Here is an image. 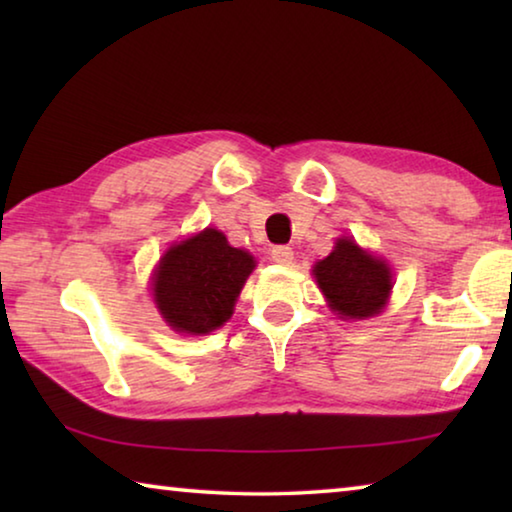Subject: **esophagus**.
I'll use <instances>...</instances> for the list:
<instances>
[{"label": "esophagus", "instance_id": "34e87169", "mask_svg": "<svg viewBox=\"0 0 512 512\" xmlns=\"http://www.w3.org/2000/svg\"><path fill=\"white\" fill-rule=\"evenodd\" d=\"M271 257H273V262L287 266V264H291V259H293V248H289V246H275L271 250Z\"/></svg>", "mask_w": 512, "mask_h": 512}]
</instances>
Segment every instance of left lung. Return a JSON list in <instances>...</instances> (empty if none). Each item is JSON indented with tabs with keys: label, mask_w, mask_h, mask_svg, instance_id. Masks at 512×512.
<instances>
[{
	"label": "left lung",
	"mask_w": 512,
	"mask_h": 512,
	"mask_svg": "<svg viewBox=\"0 0 512 512\" xmlns=\"http://www.w3.org/2000/svg\"><path fill=\"white\" fill-rule=\"evenodd\" d=\"M314 277L327 307L341 320L377 316L393 289L391 266L350 237L336 239L332 253L314 264Z\"/></svg>",
	"instance_id": "8db88e82"
}]
</instances>
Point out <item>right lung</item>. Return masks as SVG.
<instances>
[{
	"label": "right lung",
	"mask_w": 512,
	"mask_h": 512,
	"mask_svg": "<svg viewBox=\"0 0 512 512\" xmlns=\"http://www.w3.org/2000/svg\"><path fill=\"white\" fill-rule=\"evenodd\" d=\"M255 257L232 248L221 230L205 228L178 241L153 271V302L178 334H210L228 323Z\"/></svg>",
	"instance_id": "obj_1"
}]
</instances>
